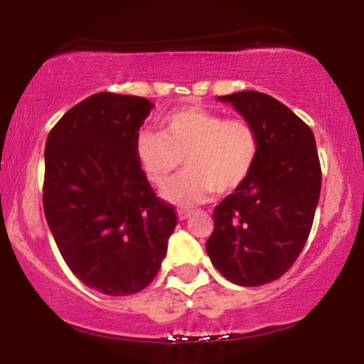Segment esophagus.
Listing matches in <instances>:
<instances>
[{
	"label": "esophagus",
	"instance_id": "34e87169",
	"mask_svg": "<svg viewBox=\"0 0 364 364\" xmlns=\"http://www.w3.org/2000/svg\"><path fill=\"white\" fill-rule=\"evenodd\" d=\"M190 215H191V210H188V208H179V210H178V219L179 220H185Z\"/></svg>",
	"mask_w": 364,
	"mask_h": 364
}]
</instances>
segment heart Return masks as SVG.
Masks as SVG:
<instances>
[{"mask_svg": "<svg viewBox=\"0 0 364 364\" xmlns=\"http://www.w3.org/2000/svg\"><path fill=\"white\" fill-rule=\"evenodd\" d=\"M258 152V133L248 119H225L198 106L171 111L161 121V133L141 132L135 141L136 161L157 188L168 185L185 159L188 171L164 191V198L179 207L205 202L212 191H236L252 176Z\"/></svg>", "mask_w": 364, "mask_h": 364, "instance_id": "obj_1", "label": "heart"}]
</instances>
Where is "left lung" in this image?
<instances>
[{"label":"left lung","mask_w":364,"mask_h":364,"mask_svg":"<svg viewBox=\"0 0 364 364\" xmlns=\"http://www.w3.org/2000/svg\"><path fill=\"white\" fill-rule=\"evenodd\" d=\"M260 140L252 176L214 208L205 248L228 281L255 287L282 277L310 236L321 169L311 128L277 99L255 90L219 97Z\"/></svg>","instance_id":"obj_1"}]
</instances>
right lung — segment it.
I'll return each mask as SVG.
<instances>
[{
    "instance_id": "1",
    "label": "right lung",
    "mask_w": 364,
    "mask_h": 364,
    "mask_svg": "<svg viewBox=\"0 0 364 364\" xmlns=\"http://www.w3.org/2000/svg\"><path fill=\"white\" fill-rule=\"evenodd\" d=\"M152 107L136 95L99 92L46 140V220L70 270L109 296L135 294L154 281L178 223L136 161V136Z\"/></svg>"
}]
</instances>
